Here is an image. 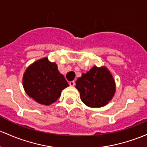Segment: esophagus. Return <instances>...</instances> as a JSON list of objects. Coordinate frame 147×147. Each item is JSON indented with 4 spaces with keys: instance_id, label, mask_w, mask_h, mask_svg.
I'll return each instance as SVG.
<instances>
[{
    "instance_id": "1",
    "label": "esophagus",
    "mask_w": 147,
    "mask_h": 147,
    "mask_svg": "<svg viewBox=\"0 0 147 147\" xmlns=\"http://www.w3.org/2000/svg\"><path fill=\"white\" fill-rule=\"evenodd\" d=\"M69 85H70L71 86H74V85H75V82H74V81H70V82H69Z\"/></svg>"
}]
</instances>
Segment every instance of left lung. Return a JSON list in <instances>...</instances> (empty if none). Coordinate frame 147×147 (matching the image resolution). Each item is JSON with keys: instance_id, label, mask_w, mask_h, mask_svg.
I'll use <instances>...</instances> for the list:
<instances>
[{"instance_id": "1", "label": "left lung", "mask_w": 147, "mask_h": 147, "mask_svg": "<svg viewBox=\"0 0 147 147\" xmlns=\"http://www.w3.org/2000/svg\"><path fill=\"white\" fill-rule=\"evenodd\" d=\"M81 100L90 108L107 105L115 93V82L105 67L94 66L86 74H82L76 82Z\"/></svg>"}]
</instances>
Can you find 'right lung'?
I'll return each instance as SVG.
<instances>
[{
    "mask_svg": "<svg viewBox=\"0 0 147 147\" xmlns=\"http://www.w3.org/2000/svg\"><path fill=\"white\" fill-rule=\"evenodd\" d=\"M23 86L26 94L36 102L49 105L57 100L62 90L69 85L59 72L56 63L44 57L26 69L23 76Z\"/></svg>",
    "mask_w": 147,
    "mask_h": 147,
    "instance_id": "obj_1",
    "label": "right lung"
}]
</instances>
